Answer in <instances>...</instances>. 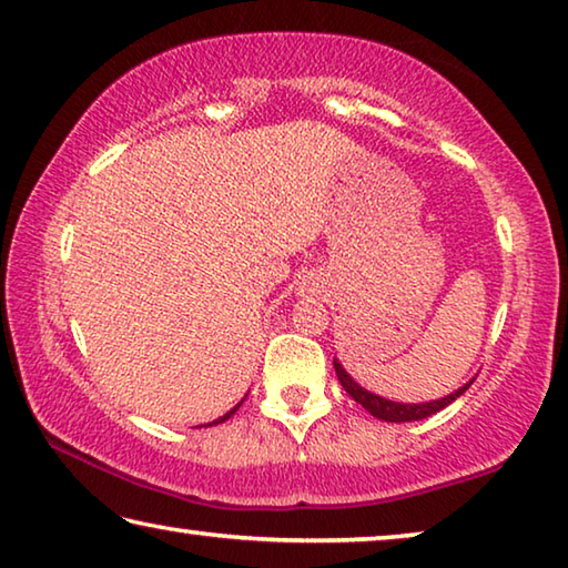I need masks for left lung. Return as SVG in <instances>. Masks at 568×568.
Instances as JSON below:
<instances>
[{"instance_id": "obj_1", "label": "left lung", "mask_w": 568, "mask_h": 568, "mask_svg": "<svg viewBox=\"0 0 568 568\" xmlns=\"http://www.w3.org/2000/svg\"><path fill=\"white\" fill-rule=\"evenodd\" d=\"M335 365V376H338L341 386L345 388V393L355 400L361 403V406L371 413V416H376L381 420H388V423H408V420H420V418H428L434 416V413L444 410L448 403H454L456 398L464 396V393L468 390V386L474 381H468L466 386H460L458 390L448 393L446 398H438V400H430V403H396V400H388V398H381L376 396V393L365 390L361 388L358 383H355L348 373H345L343 365L338 361H333Z\"/></svg>"}]
</instances>
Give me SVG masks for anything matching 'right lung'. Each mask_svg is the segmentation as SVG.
<instances>
[{
  "instance_id": "add662e5",
  "label": "right lung",
  "mask_w": 568,
  "mask_h": 568,
  "mask_svg": "<svg viewBox=\"0 0 568 568\" xmlns=\"http://www.w3.org/2000/svg\"><path fill=\"white\" fill-rule=\"evenodd\" d=\"M240 403H243V400H240ZM240 403H237V406H235L233 410H227V413H225V416H220L217 420H213V423H207V426H217V423H223V420H227V418H230V416H233V413H235V410L240 408Z\"/></svg>"
}]
</instances>
